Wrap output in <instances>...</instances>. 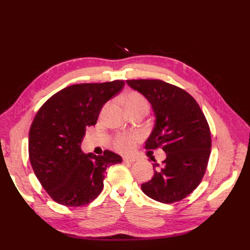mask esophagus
<instances>
[{"instance_id":"obj_1","label":"esophagus","mask_w":250,"mask_h":250,"mask_svg":"<svg viewBox=\"0 0 250 250\" xmlns=\"http://www.w3.org/2000/svg\"><path fill=\"white\" fill-rule=\"evenodd\" d=\"M122 160H124V162H125V163H133V162L136 161V158H134V157H124Z\"/></svg>"}]
</instances>
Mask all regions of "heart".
Here are the masks:
<instances>
[{
	"label": "heart",
	"mask_w": 250,
	"mask_h": 250,
	"mask_svg": "<svg viewBox=\"0 0 250 250\" xmlns=\"http://www.w3.org/2000/svg\"><path fill=\"white\" fill-rule=\"evenodd\" d=\"M124 105L128 111L140 108H149V103L144 95L136 91H130L124 95ZM140 140L139 135L121 134L116 139L115 146L118 150L122 152H130L134 149L136 142Z\"/></svg>",
	"instance_id": "1"
}]
</instances>
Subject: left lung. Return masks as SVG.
<instances>
[{
    "label": "left lung",
    "mask_w": 250,
    "mask_h": 250,
    "mask_svg": "<svg viewBox=\"0 0 250 250\" xmlns=\"http://www.w3.org/2000/svg\"><path fill=\"white\" fill-rule=\"evenodd\" d=\"M129 86L150 103L155 125L145 142L147 149L167 153L162 167L153 163V176L141 188L161 203L188 196L203 178L210 155V130L203 111L191 95L158 79H132ZM155 161V160H153Z\"/></svg>",
    "instance_id": "obj_1"
}]
</instances>
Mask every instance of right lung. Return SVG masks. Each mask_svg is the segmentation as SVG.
I'll return each instance as SVG.
<instances>
[{
    "label": "right lung",
    "mask_w": 250,
    "mask_h": 250,
    "mask_svg": "<svg viewBox=\"0 0 250 250\" xmlns=\"http://www.w3.org/2000/svg\"><path fill=\"white\" fill-rule=\"evenodd\" d=\"M124 84V81L73 84L52 95L37 111L29 132L30 162L57 203L89 204L103 189L106 169L122 162L109 150L103 156L83 153L81 145L87 126L97 124L103 105Z\"/></svg>",
    "instance_id": "right-lung-1"
}]
</instances>
